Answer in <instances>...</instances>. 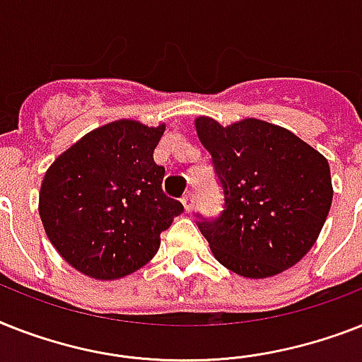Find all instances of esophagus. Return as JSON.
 Returning a JSON list of instances; mask_svg holds the SVG:
<instances>
[{
    "instance_id": "34e87169",
    "label": "esophagus",
    "mask_w": 362,
    "mask_h": 362,
    "mask_svg": "<svg viewBox=\"0 0 362 362\" xmlns=\"http://www.w3.org/2000/svg\"><path fill=\"white\" fill-rule=\"evenodd\" d=\"M182 204H184V210L189 214V211H193V208H195V195L193 193H186V195L182 197Z\"/></svg>"
}]
</instances>
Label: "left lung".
Instances as JSON below:
<instances>
[{
  "mask_svg": "<svg viewBox=\"0 0 362 362\" xmlns=\"http://www.w3.org/2000/svg\"><path fill=\"white\" fill-rule=\"evenodd\" d=\"M195 130L225 193L221 216L197 223L217 262L247 279L296 266L318 240L333 202L325 156L260 119L221 126L197 117Z\"/></svg>",
  "mask_w": 362,
  "mask_h": 362,
  "instance_id": "obj_1",
  "label": "left lung"
}]
</instances>
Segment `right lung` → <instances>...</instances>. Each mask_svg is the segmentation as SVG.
<instances>
[{
	"instance_id": "right-lung-1",
	"label": "right lung",
	"mask_w": 362,
	"mask_h": 362,
	"mask_svg": "<svg viewBox=\"0 0 362 362\" xmlns=\"http://www.w3.org/2000/svg\"><path fill=\"white\" fill-rule=\"evenodd\" d=\"M165 124L115 120L85 134L48 167L38 214L70 266L96 281L122 279L151 262L160 234L184 206L161 189L154 148Z\"/></svg>"
}]
</instances>
